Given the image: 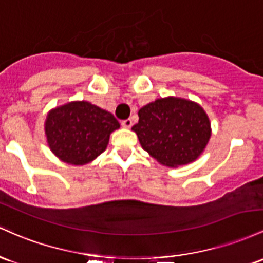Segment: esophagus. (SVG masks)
I'll return each mask as SVG.
<instances>
[{"instance_id":"1","label":"esophagus","mask_w":263,"mask_h":263,"mask_svg":"<svg viewBox=\"0 0 263 263\" xmlns=\"http://www.w3.org/2000/svg\"><path fill=\"white\" fill-rule=\"evenodd\" d=\"M133 125V122H132V119L130 118H128V119H125V120H122V126L123 128H130V126Z\"/></svg>"}]
</instances>
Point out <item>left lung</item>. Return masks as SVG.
Segmentation results:
<instances>
[{
    "label": "left lung",
    "instance_id": "obj_1",
    "mask_svg": "<svg viewBox=\"0 0 263 263\" xmlns=\"http://www.w3.org/2000/svg\"><path fill=\"white\" fill-rule=\"evenodd\" d=\"M133 126L145 152L159 163L179 166L194 161L211 137L210 120L196 103L181 98H161L139 110Z\"/></svg>",
    "mask_w": 263,
    "mask_h": 263
}]
</instances>
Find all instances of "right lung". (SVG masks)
Listing matches in <instances>:
<instances>
[{"instance_id":"add662e5","label":"right lung","mask_w":263,"mask_h":263,"mask_svg":"<svg viewBox=\"0 0 263 263\" xmlns=\"http://www.w3.org/2000/svg\"><path fill=\"white\" fill-rule=\"evenodd\" d=\"M119 126L109 111L88 102H73L53 109L44 129L53 154L64 163L84 165L104 152L109 135Z\"/></svg>"}]
</instances>
